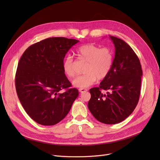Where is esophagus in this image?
<instances>
[{
    "instance_id": "esophagus-1",
    "label": "esophagus",
    "mask_w": 160,
    "mask_h": 160,
    "mask_svg": "<svg viewBox=\"0 0 160 160\" xmlns=\"http://www.w3.org/2000/svg\"><path fill=\"white\" fill-rule=\"evenodd\" d=\"M87 91H88L87 89H83V88H80L79 89V91L80 92V93H83V92H86Z\"/></svg>"
}]
</instances>
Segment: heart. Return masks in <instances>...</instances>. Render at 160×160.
<instances>
[{"instance_id": "obj_1", "label": "heart", "mask_w": 160, "mask_h": 160, "mask_svg": "<svg viewBox=\"0 0 160 160\" xmlns=\"http://www.w3.org/2000/svg\"><path fill=\"white\" fill-rule=\"evenodd\" d=\"M78 56L88 63L85 67L86 74L80 75L72 81V85L79 88H87L97 80L106 77L110 72L113 62L112 50L108 47L100 48L93 44H86L77 50ZM63 69L69 78H73L75 74L73 57L67 55L63 62Z\"/></svg>"}]
</instances>
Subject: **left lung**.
Segmentation results:
<instances>
[{
  "label": "left lung",
  "mask_w": 160,
  "mask_h": 160,
  "mask_svg": "<svg viewBox=\"0 0 160 160\" xmlns=\"http://www.w3.org/2000/svg\"><path fill=\"white\" fill-rule=\"evenodd\" d=\"M115 46L110 72L98 88L89 90L88 108L95 118L107 124L122 122L133 112L140 96L142 72L138 57L123 40L110 36ZM102 89L109 90L102 94Z\"/></svg>",
  "instance_id": "1"
}]
</instances>
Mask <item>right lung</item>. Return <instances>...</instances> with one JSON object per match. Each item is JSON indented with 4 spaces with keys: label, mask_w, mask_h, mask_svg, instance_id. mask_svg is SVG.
Instances as JSON below:
<instances>
[{
    "label": "right lung",
    "mask_w": 160,
    "mask_h": 160,
    "mask_svg": "<svg viewBox=\"0 0 160 160\" xmlns=\"http://www.w3.org/2000/svg\"><path fill=\"white\" fill-rule=\"evenodd\" d=\"M78 40L49 38L30 46L22 55L15 74V88L25 112L41 125L63 119L78 96L63 69L65 54ZM65 89L61 93L60 91Z\"/></svg>",
    "instance_id": "right-lung-1"
}]
</instances>
